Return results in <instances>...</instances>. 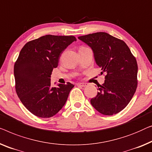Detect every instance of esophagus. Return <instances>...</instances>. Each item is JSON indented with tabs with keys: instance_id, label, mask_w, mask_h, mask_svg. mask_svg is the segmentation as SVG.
Masks as SVG:
<instances>
[{
	"instance_id": "34e87169",
	"label": "esophagus",
	"mask_w": 152,
	"mask_h": 152,
	"mask_svg": "<svg viewBox=\"0 0 152 152\" xmlns=\"http://www.w3.org/2000/svg\"><path fill=\"white\" fill-rule=\"evenodd\" d=\"M77 85L80 86H81V87H86L88 86L87 83H77Z\"/></svg>"
}]
</instances>
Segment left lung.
<instances>
[{
  "mask_svg": "<svg viewBox=\"0 0 152 152\" xmlns=\"http://www.w3.org/2000/svg\"><path fill=\"white\" fill-rule=\"evenodd\" d=\"M91 48L94 61L107 75L91 103L99 113L113 115L124 110L137 87L136 58L124 41L107 33L97 32L78 37ZM101 72V73H102Z\"/></svg>",
  "mask_w": 152,
  "mask_h": 152,
  "instance_id": "1",
  "label": "left lung"
}]
</instances>
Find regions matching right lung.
<instances>
[{"label":"right lung","mask_w":152,"mask_h":152,"mask_svg":"<svg viewBox=\"0 0 152 152\" xmlns=\"http://www.w3.org/2000/svg\"><path fill=\"white\" fill-rule=\"evenodd\" d=\"M77 39L74 36L46 35L27 42L14 64L16 91L26 108L40 118H50L66 102L74 85L50 86L53 69L62 52Z\"/></svg>","instance_id":"1"}]
</instances>
